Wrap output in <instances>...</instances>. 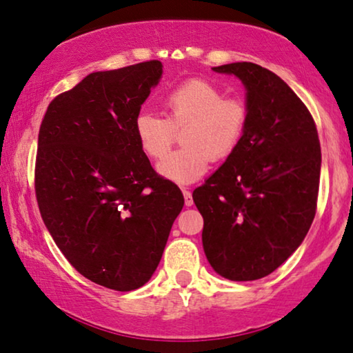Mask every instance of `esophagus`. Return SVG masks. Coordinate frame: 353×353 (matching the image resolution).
I'll list each match as a JSON object with an SVG mask.
<instances>
[{
    "label": "esophagus",
    "instance_id": "esophagus-1",
    "mask_svg": "<svg viewBox=\"0 0 353 353\" xmlns=\"http://www.w3.org/2000/svg\"><path fill=\"white\" fill-rule=\"evenodd\" d=\"M182 193H183V200H185V206H192L193 205V198H192L190 190H187V188H182Z\"/></svg>",
    "mask_w": 353,
    "mask_h": 353
}]
</instances>
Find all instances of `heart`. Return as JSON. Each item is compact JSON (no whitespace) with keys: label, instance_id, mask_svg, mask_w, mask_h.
I'll return each mask as SVG.
<instances>
[{"label":"heart","instance_id":"obj_1","mask_svg":"<svg viewBox=\"0 0 353 353\" xmlns=\"http://www.w3.org/2000/svg\"><path fill=\"white\" fill-rule=\"evenodd\" d=\"M219 84L188 78L163 96L166 118L141 112L134 120V136L143 155L161 160L182 131L183 148L168 155L158 172L174 183H192L205 176L211 161L232 157L243 141L250 105L241 96H224Z\"/></svg>","mask_w":353,"mask_h":353}]
</instances>
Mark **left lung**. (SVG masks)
I'll use <instances>...</instances> for the list:
<instances>
[{
	"mask_svg": "<svg viewBox=\"0 0 353 353\" xmlns=\"http://www.w3.org/2000/svg\"><path fill=\"white\" fill-rule=\"evenodd\" d=\"M246 88L250 120L240 147L193 190L203 248L217 274L259 280L304 240L319 198L321 148L305 103L274 72L252 62L214 67Z\"/></svg>",
	"mask_w": 353,
	"mask_h": 353,
	"instance_id": "8db88e82",
	"label": "left lung"
}]
</instances>
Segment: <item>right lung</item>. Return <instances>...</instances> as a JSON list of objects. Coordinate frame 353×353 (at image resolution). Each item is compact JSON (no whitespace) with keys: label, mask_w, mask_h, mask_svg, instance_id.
Here are the masks:
<instances>
[{"label":"right lung","mask_w":353,"mask_h":353,"mask_svg":"<svg viewBox=\"0 0 353 353\" xmlns=\"http://www.w3.org/2000/svg\"><path fill=\"white\" fill-rule=\"evenodd\" d=\"M160 61L96 72L54 97L39 126L34 193L59 250L97 285L132 291L150 280L183 206L134 136Z\"/></svg>","instance_id":"1"}]
</instances>
